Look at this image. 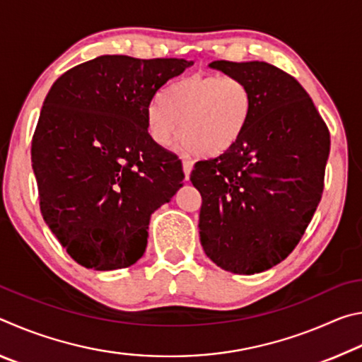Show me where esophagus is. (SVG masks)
Returning a JSON list of instances; mask_svg holds the SVG:
<instances>
[{
	"instance_id": "esophagus-1",
	"label": "esophagus",
	"mask_w": 362,
	"mask_h": 362,
	"mask_svg": "<svg viewBox=\"0 0 362 362\" xmlns=\"http://www.w3.org/2000/svg\"><path fill=\"white\" fill-rule=\"evenodd\" d=\"M182 168H183V174H185V180H188L189 174H192V169H193V163L188 161V159H183Z\"/></svg>"
}]
</instances>
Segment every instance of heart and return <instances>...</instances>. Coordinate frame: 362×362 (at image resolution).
Masks as SVG:
<instances>
[{"label": "heart", "instance_id": "obj_1", "mask_svg": "<svg viewBox=\"0 0 362 362\" xmlns=\"http://www.w3.org/2000/svg\"><path fill=\"white\" fill-rule=\"evenodd\" d=\"M252 115L249 86L236 76L189 75L177 79L146 110V131L158 146L180 137L194 155L216 158L246 131Z\"/></svg>", "mask_w": 362, "mask_h": 362}]
</instances>
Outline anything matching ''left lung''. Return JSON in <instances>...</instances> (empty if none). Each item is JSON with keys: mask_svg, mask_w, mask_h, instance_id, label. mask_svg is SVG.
I'll list each match as a JSON object with an SVG mask.
<instances>
[{"mask_svg": "<svg viewBox=\"0 0 362 362\" xmlns=\"http://www.w3.org/2000/svg\"><path fill=\"white\" fill-rule=\"evenodd\" d=\"M243 79L252 115L241 139L189 180L201 193L199 240L217 267L254 274L283 262L321 201L330 150L327 126L296 78L267 62L216 60Z\"/></svg>", "mask_w": 362, "mask_h": 362, "instance_id": "left-lung-1", "label": "left lung"}]
</instances>
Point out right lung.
<instances>
[{
	"instance_id": "add662e5",
	"label": "right lung",
	"mask_w": 362,
	"mask_h": 362,
	"mask_svg": "<svg viewBox=\"0 0 362 362\" xmlns=\"http://www.w3.org/2000/svg\"><path fill=\"white\" fill-rule=\"evenodd\" d=\"M192 60L100 56L52 84L32 142L49 230L84 268L110 272L144 255L151 214L183 187L182 163L146 131L159 89Z\"/></svg>"
}]
</instances>
